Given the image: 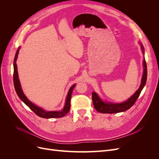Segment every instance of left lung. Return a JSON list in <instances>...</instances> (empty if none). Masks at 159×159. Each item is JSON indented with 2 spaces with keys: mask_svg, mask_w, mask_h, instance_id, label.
<instances>
[{
  "mask_svg": "<svg viewBox=\"0 0 159 159\" xmlns=\"http://www.w3.org/2000/svg\"><path fill=\"white\" fill-rule=\"evenodd\" d=\"M139 44L141 46V50L143 55H145V50H144V47L141 42H139ZM143 74L141 79V83L139 89L135 91L132 96H131L127 101L122 103H113L110 102H105V101L102 100L100 98L99 96L97 93L92 92V100L93 106L95 109L98 112L102 113H117L120 112H123L131 108L134 103H135L136 100L138 99L139 95H140L141 91L143 88L145 87L147 78V64L145 61V57L143 58Z\"/></svg>",
  "mask_w": 159,
  "mask_h": 159,
  "instance_id": "1",
  "label": "left lung"
}]
</instances>
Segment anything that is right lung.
Returning a JSON list of instances; mask_svg holds the SVG:
<instances>
[{
    "instance_id": "obj_1",
    "label": "right lung",
    "mask_w": 159,
    "mask_h": 159,
    "mask_svg": "<svg viewBox=\"0 0 159 159\" xmlns=\"http://www.w3.org/2000/svg\"><path fill=\"white\" fill-rule=\"evenodd\" d=\"M20 47H18V48L16 52L15 57L14 59V74H13V80H14V88H15L16 92L22 102L25 103L27 106L29 107L32 111L34 112L38 116H39L42 118L45 119H50V118H60L65 116V115L69 112L70 109V100L71 98V93L72 91L76 84H74L71 85V87L70 88L68 95L66 96V102L64 104V107L61 111H46L43 108L37 106L36 105L32 103L28 99L24 93L22 89L21 88V85L20 83V80L18 78V74L17 70V65H16V60L18 58V55L19 51H20Z\"/></svg>"
}]
</instances>
